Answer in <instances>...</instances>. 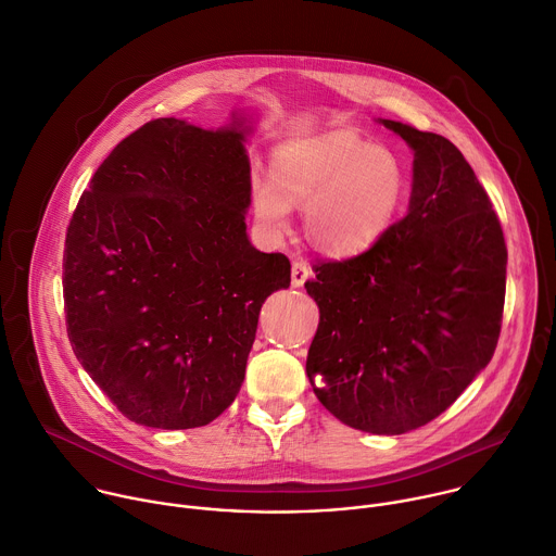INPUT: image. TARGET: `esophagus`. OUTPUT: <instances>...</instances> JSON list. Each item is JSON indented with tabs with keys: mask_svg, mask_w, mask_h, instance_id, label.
<instances>
[{
	"mask_svg": "<svg viewBox=\"0 0 556 556\" xmlns=\"http://www.w3.org/2000/svg\"><path fill=\"white\" fill-rule=\"evenodd\" d=\"M308 276H311L308 265L304 261H293V265H291V285L295 289H300L308 280Z\"/></svg>",
	"mask_w": 556,
	"mask_h": 556,
	"instance_id": "34e87169",
	"label": "esophagus"
}]
</instances>
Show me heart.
<instances>
[{
	"instance_id": "b5f03b06",
	"label": "heart",
	"mask_w": 556,
	"mask_h": 556,
	"mask_svg": "<svg viewBox=\"0 0 556 556\" xmlns=\"http://www.w3.org/2000/svg\"><path fill=\"white\" fill-rule=\"evenodd\" d=\"M252 192L267 235L285 237L291 207H304L306 235L317 250L357 256L392 228L407 175L390 149L332 134L276 151L271 179H254Z\"/></svg>"
}]
</instances>
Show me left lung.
<instances>
[{"mask_svg": "<svg viewBox=\"0 0 556 556\" xmlns=\"http://www.w3.org/2000/svg\"><path fill=\"white\" fill-rule=\"evenodd\" d=\"M379 123L414 151L407 214L368 252L315 265L306 357L319 403L344 425L396 435L445 412L491 362L506 243L465 155L438 134Z\"/></svg>", "mask_w": 556, "mask_h": 556, "instance_id": "8db88e82", "label": "left lung"}]
</instances>
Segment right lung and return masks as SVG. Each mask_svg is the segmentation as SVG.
<instances>
[{
    "mask_svg": "<svg viewBox=\"0 0 556 556\" xmlns=\"http://www.w3.org/2000/svg\"><path fill=\"white\" fill-rule=\"evenodd\" d=\"M254 121L157 118L93 173L67 228L63 298L76 359L129 420L212 422L237 399L285 254L248 237Z\"/></svg>",
    "mask_w": 556,
    "mask_h": 556,
    "instance_id": "add662e5",
    "label": "right lung"
}]
</instances>
